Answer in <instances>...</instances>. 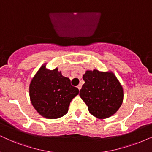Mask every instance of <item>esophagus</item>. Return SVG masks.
<instances>
[{
  "label": "esophagus",
  "mask_w": 152,
  "mask_h": 152,
  "mask_svg": "<svg viewBox=\"0 0 152 152\" xmlns=\"http://www.w3.org/2000/svg\"><path fill=\"white\" fill-rule=\"evenodd\" d=\"M81 87H82V86L80 85H80H78V87H77V88H78V89L80 90V89H81Z\"/></svg>",
  "instance_id": "esophagus-1"
}]
</instances>
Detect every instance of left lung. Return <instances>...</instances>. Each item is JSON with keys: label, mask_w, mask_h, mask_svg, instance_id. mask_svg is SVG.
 Instances as JSON below:
<instances>
[{"label": "left lung", "mask_w": 152, "mask_h": 152, "mask_svg": "<svg viewBox=\"0 0 152 152\" xmlns=\"http://www.w3.org/2000/svg\"><path fill=\"white\" fill-rule=\"evenodd\" d=\"M83 79L85 83L79 95L93 116L104 119L118 110L124 100V89L114 73L87 70Z\"/></svg>", "instance_id": "left-lung-1"}]
</instances>
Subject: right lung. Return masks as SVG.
Returning a JSON list of instances; mask_svg holds the SVG:
<instances>
[{"instance_id": "right-lung-1", "label": "right lung", "mask_w": 152, "mask_h": 152, "mask_svg": "<svg viewBox=\"0 0 152 152\" xmlns=\"http://www.w3.org/2000/svg\"><path fill=\"white\" fill-rule=\"evenodd\" d=\"M77 88L58 69L50 70L43 64L31 79L29 96L32 105L44 118L55 119L68 112L71 101L78 95Z\"/></svg>"}]
</instances>
